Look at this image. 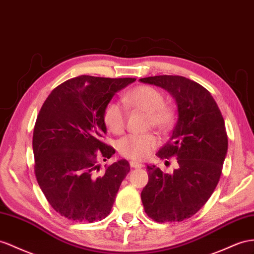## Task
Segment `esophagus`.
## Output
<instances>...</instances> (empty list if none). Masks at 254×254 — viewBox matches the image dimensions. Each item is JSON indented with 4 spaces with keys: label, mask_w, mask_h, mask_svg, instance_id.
Wrapping results in <instances>:
<instances>
[{
    "label": "esophagus",
    "mask_w": 254,
    "mask_h": 254,
    "mask_svg": "<svg viewBox=\"0 0 254 254\" xmlns=\"http://www.w3.org/2000/svg\"><path fill=\"white\" fill-rule=\"evenodd\" d=\"M129 166L133 167V168H141L144 165H142L141 163H138V162L131 161V162H129Z\"/></svg>",
    "instance_id": "1"
}]
</instances>
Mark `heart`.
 I'll return each mask as SVG.
<instances>
[{"label": "heart", "instance_id": "1", "mask_svg": "<svg viewBox=\"0 0 254 254\" xmlns=\"http://www.w3.org/2000/svg\"><path fill=\"white\" fill-rule=\"evenodd\" d=\"M164 101L162 91L146 84L135 87L122 96L123 104L128 108L147 113V127H153L161 132L170 131L175 120L173 108ZM103 121L109 132L121 134L127 123L125 108L117 103H108L104 108ZM158 145L159 139L152 133L131 134L119 140L118 150L125 158L139 161L146 159Z\"/></svg>", "mask_w": 254, "mask_h": 254}]
</instances>
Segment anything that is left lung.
I'll return each mask as SVG.
<instances>
[{
  "instance_id": "1",
  "label": "left lung",
  "mask_w": 254,
  "mask_h": 254,
  "mask_svg": "<svg viewBox=\"0 0 254 254\" xmlns=\"http://www.w3.org/2000/svg\"><path fill=\"white\" fill-rule=\"evenodd\" d=\"M139 81L166 90L178 108L170 140L157 153L162 160L176 158L178 168L164 174L147 166L142 205L157 222H181L206 204L219 183L227 153L224 119L209 91L186 77L161 75Z\"/></svg>"
}]
</instances>
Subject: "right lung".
Listing matches in <instances>:
<instances>
[{"mask_svg":"<svg viewBox=\"0 0 254 254\" xmlns=\"http://www.w3.org/2000/svg\"><path fill=\"white\" fill-rule=\"evenodd\" d=\"M135 78L81 75L55 88L37 116L33 131L34 172L48 203L76 222L105 219L129 172L119 160L100 173L99 160L116 152L102 139L104 108Z\"/></svg>","mask_w":254,"mask_h":254,"instance_id":"right-lung-1","label":"right lung"}]
</instances>
